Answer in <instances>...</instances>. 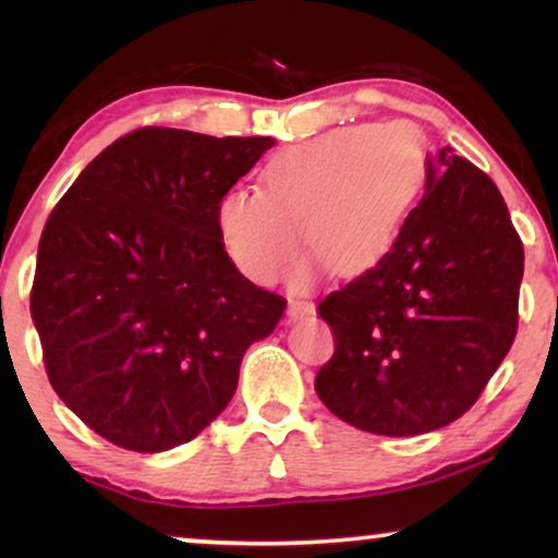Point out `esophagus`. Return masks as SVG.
I'll return each mask as SVG.
<instances>
[{"instance_id": "34e87169", "label": "esophagus", "mask_w": 558, "mask_h": 558, "mask_svg": "<svg viewBox=\"0 0 558 558\" xmlns=\"http://www.w3.org/2000/svg\"><path fill=\"white\" fill-rule=\"evenodd\" d=\"M287 315H289V319H304V317L315 315V304L292 300V302H289V307H287Z\"/></svg>"}]
</instances>
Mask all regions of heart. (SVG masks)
I'll use <instances>...</instances> for the list:
<instances>
[{"instance_id":"1","label":"heart","mask_w":558,"mask_h":558,"mask_svg":"<svg viewBox=\"0 0 558 558\" xmlns=\"http://www.w3.org/2000/svg\"><path fill=\"white\" fill-rule=\"evenodd\" d=\"M429 170L426 140L409 121L357 124L281 149L258 190H231L218 231L233 264L271 284L307 246L332 274L378 264L399 239Z\"/></svg>"}]
</instances>
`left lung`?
Segmentation results:
<instances>
[{"label":"left lung","mask_w":558,"mask_h":558,"mask_svg":"<svg viewBox=\"0 0 558 558\" xmlns=\"http://www.w3.org/2000/svg\"><path fill=\"white\" fill-rule=\"evenodd\" d=\"M523 243L500 190L445 147L376 266L319 302L335 353L315 378L355 429L414 437L480 399L518 330Z\"/></svg>","instance_id":"obj_1"}]
</instances>
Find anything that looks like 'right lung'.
<instances>
[{"label":"right lung","instance_id":"right-lung-1","mask_svg":"<svg viewBox=\"0 0 558 558\" xmlns=\"http://www.w3.org/2000/svg\"><path fill=\"white\" fill-rule=\"evenodd\" d=\"M271 136L144 126L109 144L52 208L29 312L50 386L132 452L195 439L233 399L241 357L287 300L251 284L218 231L223 195Z\"/></svg>","mask_w":558,"mask_h":558}]
</instances>
